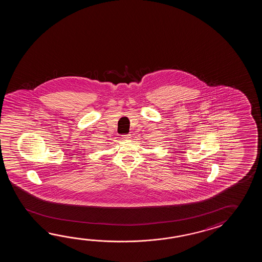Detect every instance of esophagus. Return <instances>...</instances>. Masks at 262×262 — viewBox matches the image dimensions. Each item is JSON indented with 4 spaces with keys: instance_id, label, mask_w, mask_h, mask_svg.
Segmentation results:
<instances>
[{
    "instance_id": "esophagus-1",
    "label": "esophagus",
    "mask_w": 262,
    "mask_h": 262,
    "mask_svg": "<svg viewBox=\"0 0 262 262\" xmlns=\"http://www.w3.org/2000/svg\"><path fill=\"white\" fill-rule=\"evenodd\" d=\"M130 138H131V135L128 134V135H124V136H123L122 139H123V140H127V139H130Z\"/></svg>"
}]
</instances>
